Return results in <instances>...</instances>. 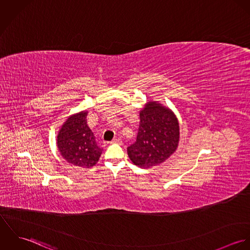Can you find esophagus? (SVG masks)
I'll return each instance as SVG.
<instances>
[{"instance_id":"esophagus-1","label":"esophagus","mask_w":250,"mask_h":250,"mask_svg":"<svg viewBox=\"0 0 250 250\" xmlns=\"http://www.w3.org/2000/svg\"><path fill=\"white\" fill-rule=\"evenodd\" d=\"M122 142H121V140L120 139H117V138H115V139H113L111 142H110V143H121Z\"/></svg>"}]
</instances>
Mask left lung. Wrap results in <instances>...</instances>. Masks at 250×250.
Returning <instances> with one entry per match:
<instances>
[{
  "instance_id": "8db88e82",
  "label": "left lung",
  "mask_w": 250,
  "mask_h": 250,
  "mask_svg": "<svg viewBox=\"0 0 250 250\" xmlns=\"http://www.w3.org/2000/svg\"><path fill=\"white\" fill-rule=\"evenodd\" d=\"M137 141L128 148V156L136 166L151 167L164 163L176 150L179 143V123L167 107L148 102L140 113Z\"/></svg>"
}]
</instances>
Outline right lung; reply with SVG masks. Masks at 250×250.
I'll list each match as a JSON object with an SVG mask.
<instances>
[{
    "label": "right lung",
    "mask_w": 250,
    "mask_h": 250,
    "mask_svg": "<svg viewBox=\"0 0 250 250\" xmlns=\"http://www.w3.org/2000/svg\"><path fill=\"white\" fill-rule=\"evenodd\" d=\"M86 115L87 111H81L64 122L58 136V147L68 163L88 168L98 162L102 149L86 124Z\"/></svg>",
    "instance_id": "obj_1"
}]
</instances>
